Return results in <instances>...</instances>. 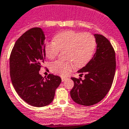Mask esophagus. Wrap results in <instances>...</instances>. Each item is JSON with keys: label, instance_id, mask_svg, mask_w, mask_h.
Here are the masks:
<instances>
[{"label": "esophagus", "instance_id": "obj_1", "mask_svg": "<svg viewBox=\"0 0 129 129\" xmlns=\"http://www.w3.org/2000/svg\"><path fill=\"white\" fill-rule=\"evenodd\" d=\"M61 78H62V82H64V81H66L67 79V78H64V77H62Z\"/></svg>", "mask_w": 129, "mask_h": 129}]
</instances>
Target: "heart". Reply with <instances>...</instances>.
<instances>
[{
    "label": "heart",
    "instance_id": "1",
    "mask_svg": "<svg viewBox=\"0 0 129 129\" xmlns=\"http://www.w3.org/2000/svg\"><path fill=\"white\" fill-rule=\"evenodd\" d=\"M96 47L95 37L89 33L64 31L54 37V42H47L44 50L47 58L54 59L60 51H65V57L68 60H56L50 64V69L53 73L66 76L75 67L86 66L94 53Z\"/></svg>",
    "mask_w": 129,
    "mask_h": 129
}]
</instances>
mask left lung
Segmentation results:
<instances>
[{"label":"left lung","instance_id":"8db88e82","mask_svg":"<svg viewBox=\"0 0 129 129\" xmlns=\"http://www.w3.org/2000/svg\"><path fill=\"white\" fill-rule=\"evenodd\" d=\"M96 51L90 62L78 71L84 79L71 78L74 87L71 98L85 106L94 105L104 98L112 86L116 71L115 51L109 40L102 35L95 34Z\"/></svg>","mask_w":129,"mask_h":129}]
</instances>
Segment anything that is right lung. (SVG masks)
Masks as SVG:
<instances>
[{
    "label": "right lung",
    "mask_w": 129,
    "mask_h": 129,
    "mask_svg": "<svg viewBox=\"0 0 129 129\" xmlns=\"http://www.w3.org/2000/svg\"><path fill=\"white\" fill-rule=\"evenodd\" d=\"M45 35L40 27L27 30L16 41L10 56L11 82L19 96L34 107H44L53 102L62 80L49 74L44 79L39 71L44 62Z\"/></svg>",
    "instance_id": "add662e5"
}]
</instances>
